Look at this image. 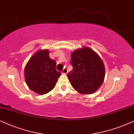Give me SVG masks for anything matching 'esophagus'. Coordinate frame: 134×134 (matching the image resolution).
Segmentation results:
<instances>
[{
    "label": "esophagus",
    "mask_w": 134,
    "mask_h": 134,
    "mask_svg": "<svg viewBox=\"0 0 134 134\" xmlns=\"http://www.w3.org/2000/svg\"><path fill=\"white\" fill-rule=\"evenodd\" d=\"M67 73H68V70H67V68L66 67H64L63 69V70H62V74H67Z\"/></svg>",
    "instance_id": "esophagus-1"
}]
</instances>
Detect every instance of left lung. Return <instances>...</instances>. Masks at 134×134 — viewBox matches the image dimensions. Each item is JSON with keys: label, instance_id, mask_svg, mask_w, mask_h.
<instances>
[{"label": "left lung", "instance_id": "obj_1", "mask_svg": "<svg viewBox=\"0 0 134 134\" xmlns=\"http://www.w3.org/2000/svg\"><path fill=\"white\" fill-rule=\"evenodd\" d=\"M73 69L67 76L71 85L80 93L92 94L100 86L105 76V67L100 58L91 49L84 47L72 53Z\"/></svg>", "mask_w": 134, "mask_h": 134}]
</instances>
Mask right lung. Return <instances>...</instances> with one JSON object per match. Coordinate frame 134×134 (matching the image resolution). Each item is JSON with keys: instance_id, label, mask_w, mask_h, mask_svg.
I'll return each mask as SVG.
<instances>
[{"instance_id": "right-lung-1", "label": "right lung", "mask_w": 134, "mask_h": 134, "mask_svg": "<svg viewBox=\"0 0 134 134\" xmlns=\"http://www.w3.org/2000/svg\"><path fill=\"white\" fill-rule=\"evenodd\" d=\"M56 62L49 56L48 49L33 55L25 67V80L29 88L37 94L48 93L54 88L60 72L56 70Z\"/></svg>"}]
</instances>
